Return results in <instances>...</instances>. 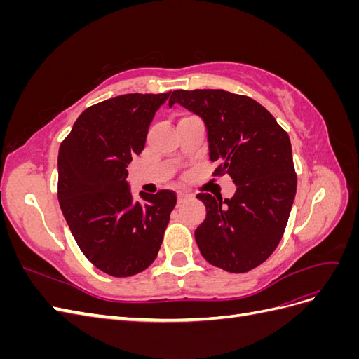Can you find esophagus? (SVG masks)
I'll return each mask as SVG.
<instances>
[{
	"instance_id": "34e87169",
	"label": "esophagus",
	"mask_w": 359,
	"mask_h": 359,
	"mask_svg": "<svg viewBox=\"0 0 359 359\" xmlns=\"http://www.w3.org/2000/svg\"><path fill=\"white\" fill-rule=\"evenodd\" d=\"M187 199H190V194L182 193V191L178 193V203H184Z\"/></svg>"
}]
</instances>
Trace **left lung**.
Returning <instances> with one entry per match:
<instances>
[{"instance_id":"left-lung-1","label":"left lung","mask_w":359,"mask_h":359,"mask_svg":"<svg viewBox=\"0 0 359 359\" xmlns=\"http://www.w3.org/2000/svg\"><path fill=\"white\" fill-rule=\"evenodd\" d=\"M180 103L199 115L208 133L215 175H229L233 198L199 193L206 206L194 232L202 256L227 273H247L273 255L285 233L297 193V173L287 133L262 104L224 90H177Z\"/></svg>"}]
</instances>
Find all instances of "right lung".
I'll use <instances>...</instances> for the list:
<instances>
[{"instance_id":"obj_1","label":"right lung","mask_w":359,"mask_h":359,"mask_svg":"<svg viewBox=\"0 0 359 359\" xmlns=\"http://www.w3.org/2000/svg\"><path fill=\"white\" fill-rule=\"evenodd\" d=\"M163 94H124L85 109L58 153V201L90 262L112 277L142 273L154 262L177 194L140 191L135 201L127 165L142 153Z\"/></svg>"}]
</instances>
